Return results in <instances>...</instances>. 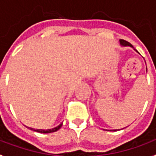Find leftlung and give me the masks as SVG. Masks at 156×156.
Returning a JSON list of instances; mask_svg holds the SVG:
<instances>
[{
    "label": "left lung",
    "mask_w": 156,
    "mask_h": 156,
    "mask_svg": "<svg viewBox=\"0 0 156 156\" xmlns=\"http://www.w3.org/2000/svg\"><path fill=\"white\" fill-rule=\"evenodd\" d=\"M120 43L122 44L123 46H132V47H133L132 44L129 43L128 41H125V40H122V39H121V40H120ZM115 131H116V130H115Z\"/></svg>",
    "instance_id": "1"
}]
</instances>
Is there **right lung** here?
Masks as SVG:
<instances>
[{
    "label": "right lung",
    "instance_id": "right-lung-1",
    "mask_svg": "<svg viewBox=\"0 0 156 156\" xmlns=\"http://www.w3.org/2000/svg\"><path fill=\"white\" fill-rule=\"evenodd\" d=\"M62 126V123H60L59 126H57L55 128H51V129H47V130H42V129H33V128H30L32 130L35 131V132H37V133H54V132H56L57 130H59V128H61Z\"/></svg>",
    "mask_w": 156,
    "mask_h": 156
}]
</instances>
